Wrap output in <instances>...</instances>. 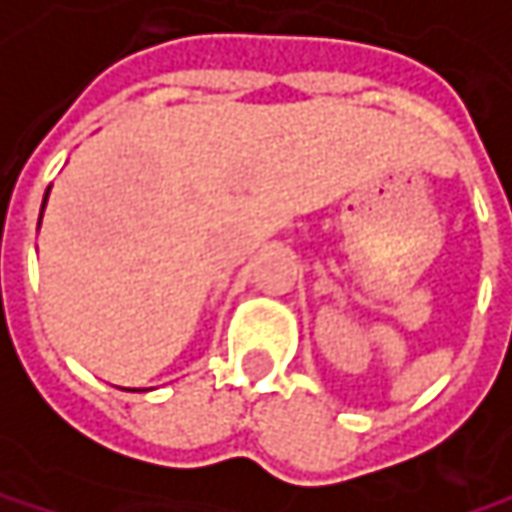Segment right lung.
Segmentation results:
<instances>
[{
    "instance_id": "obj_1",
    "label": "right lung",
    "mask_w": 512,
    "mask_h": 512,
    "mask_svg": "<svg viewBox=\"0 0 512 512\" xmlns=\"http://www.w3.org/2000/svg\"><path fill=\"white\" fill-rule=\"evenodd\" d=\"M46 199H49V190H46V196H43V208H46ZM40 219H43V210H40Z\"/></svg>"
}]
</instances>
